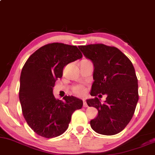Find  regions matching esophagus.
<instances>
[{
  "instance_id": "34e87169",
  "label": "esophagus",
  "mask_w": 155,
  "mask_h": 155,
  "mask_svg": "<svg viewBox=\"0 0 155 155\" xmlns=\"http://www.w3.org/2000/svg\"><path fill=\"white\" fill-rule=\"evenodd\" d=\"M83 107H88V105H87V102H86L85 100H83Z\"/></svg>"
}]
</instances>
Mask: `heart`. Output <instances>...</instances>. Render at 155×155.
<instances>
[{"label":"heart","instance_id":"heart-1","mask_svg":"<svg viewBox=\"0 0 155 155\" xmlns=\"http://www.w3.org/2000/svg\"><path fill=\"white\" fill-rule=\"evenodd\" d=\"M74 92L76 93V94H84V89L81 88L80 86H76V87H74Z\"/></svg>","mask_w":155,"mask_h":155}]
</instances>
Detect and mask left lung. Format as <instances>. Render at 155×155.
I'll return each mask as SVG.
<instances>
[{
    "label": "left lung",
    "mask_w": 155,
    "mask_h": 155,
    "mask_svg": "<svg viewBox=\"0 0 155 155\" xmlns=\"http://www.w3.org/2000/svg\"><path fill=\"white\" fill-rule=\"evenodd\" d=\"M84 55L92 61L94 73L89 107L97 109L98 115L90 120L94 131L111 136L120 133L133 117L138 100V80L131 61L120 50L103 44L79 46ZM107 95L102 104L99 97Z\"/></svg>",
    "instance_id": "obj_1"
}]
</instances>
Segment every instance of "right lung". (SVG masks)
Wrapping results in <instances>:
<instances>
[{
    "instance_id": "right-lung-1",
    "label": "right lung",
    "mask_w": 155,
    "mask_h": 155,
    "mask_svg": "<svg viewBox=\"0 0 155 155\" xmlns=\"http://www.w3.org/2000/svg\"><path fill=\"white\" fill-rule=\"evenodd\" d=\"M82 58L76 46L58 42L48 44L28 58L20 76L19 100L26 121L35 133L45 138L58 137L68 127L71 115L83 101L74 96L55 99V82L68 63Z\"/></svg>"
}]
</instances>
